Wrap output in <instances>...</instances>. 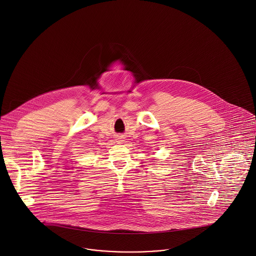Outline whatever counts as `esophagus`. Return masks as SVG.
Masks as SVG:
<instances>
[{
  "mask_svg": "<svg viewBox=\"0 0 256 256\" xmlns=\"http://www.w3.org/2000/svg\"><path fill=\"white\" fill-rule=\"evenodd\" d=\"M119 139H121V138H119Z\"/></svg>",
  "mask_w": 256,
  "mask_h": 256,
  "instance_id": "obj_1",
  "label": "esophagus"
}]
</instances>
